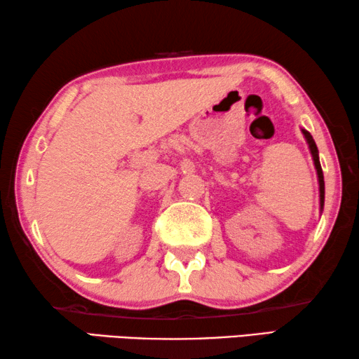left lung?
<instances>
[{"label": "left lung", "mask_w": 359, "mask_h": 359, "mask_svg": "<svg viewBox=\"0 0 359 359\" xmlns=\"http://www.w3.org/2000/svg\"><path fill=\"white\" fill-rule=\"evenodd\" d=\"M302 135L305 141H307L310 154H312L315 168H316V175H318V186H320V211H323V207H325V176H323V170H321V163H320V156H318V148H316V143L312 135H310L305 128H301Z\"/></svg>", "instance_id": "left-lung-1"}]
</instances>
